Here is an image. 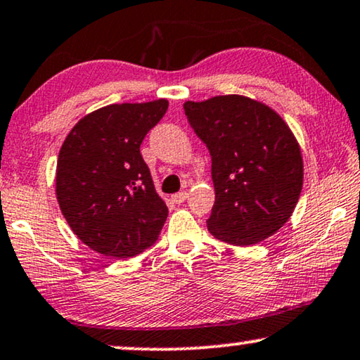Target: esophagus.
<instances>
[{"label":"esophagus","instance_id":"1","mask_svg":"<svg viewBox=\"0 0 360 360\" xmlns=\"http://www.w3.org/2000/svg\"><path fill=\"white\" fill-rule=\"evenodd\" d=\"M186 199H188V193H184V191L183 193H177L172 195V202H176V204H183Z\"/></svg>","mask_w":360,"mask_h":360}]
</instances>
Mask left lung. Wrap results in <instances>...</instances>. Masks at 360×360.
Listing matches in <instances>:
<instances>
[{"label":"left lung","instance_id":"left-lung-1","mask_svg":"<svg viewBox=\"0 0 360 360\" xmlns=\"http://www.w3.org/2000/svg\"><path fill=\"white\" fill-rule=\"evenodd\" d=\"M191 127L212 156L215 238L250 247L278 232L303 189L300 143L268 105L243 95L184 103Z\"/></svg>","mask_w":360,"mask_h":360}]
</instances>
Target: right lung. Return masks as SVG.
<instances>
[{"label":"right lung","mask_w":360,"mask_h":360,"mask_svg":"<svg viewBox=\"0 0 360 360\" xmlns=\"http://www.w3.org/2000/svg\"><path fill=\"white\" fill-rule=\"evenodd\" d=\"M166 98L113 103L85 115L57 158L56 195L72 232L100 255L128 258L158 240L167 207L140 153Z\"/></svg>","instance_id":"right-lung-1"}]
</instances>
